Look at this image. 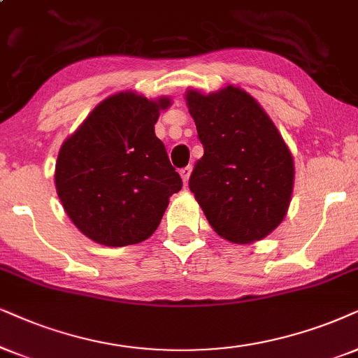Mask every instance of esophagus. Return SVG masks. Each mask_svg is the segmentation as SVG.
<instances>
[{"label": "esophagus", "mask_w": 358, "mask_h": 358, "mask_svg": "<svg viewBox=\"0 0 358 358\" xmlns=\"http://www.w3.org/2000/svg\"><path fill=\"white\" fill-rule=\"evenodd\" d=\"M189 175H192V166H187V169L180 170V176H182V180H183V183H185V185H188Z\"/></svg>", "instance_id": "esophagus-1"}]
</instances>
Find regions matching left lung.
Listing matches in <instances>:
<instances>
[{
  "label": "left lung",
  "mask_w": 358,
  "mask_h": 358,
  "mask_svg": "<svg viewBox=\"0 0 358 358\" xmlns=\"http://www.w3.org/2000/svg\"><path fill=\"white\" fill-rule=\"evenodd\" d=\"M185 101L205 148L189 189L208 223L231 243L266 238L286 218L294 189V158L282 135L236 85L210 94L188 89Z\"/></svg>",
  "instance_id": "8db88e82"
}]
</instances>
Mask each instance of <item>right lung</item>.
Here are the masks:
<instances>
[{"label": "right lung", "mask_w": 358, "mask_h": 358, "mask_svg": "<svg viewBox=\"0 0 358 358\" xmlns=\"http://www.w3.org/2000/svg\"><path fill=\"white\" fill-rule=\"evenodd\" d=\"M166 96L124 90L103 99L59 150V200L84 236L120 248L150 238L170 196L182 189L165 145L155 135Z\"/></svg>", "instance_id": "obj_1"}]
</instances>
